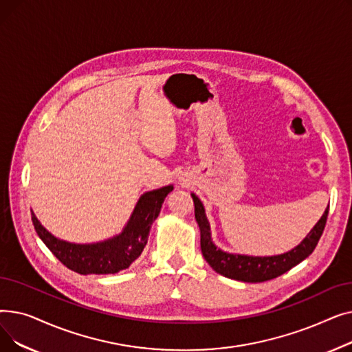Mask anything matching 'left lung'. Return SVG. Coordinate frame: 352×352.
<instances>
[{
    "instance_id": "8db88e82",
    "label": "left lung",
    "mask_w": 352,
    "mask_h": 352,
    "mask_svg": "<svg viewBox=\"0 0 352 352\" xmlns=\"http://www.w3.org/2000/svg\"><path fill=\"white\" fill-rule=\"evenodd\" d=\"M194 207H195V219L201 230V251L207 260V263L212 267L218 274L227 276V278L244 281V283H264L270 281L276 276L283 275L289 271L292 267L304 261L308 255L316 250L322 231L327 224L328 208L324 215L317 223V226L311 230V232L304 238V241L295 247L294 250L274 256H248L228 254L218 250L211 241L210 224L206 217L204 207L195 194H191Z\"/></svg>"
}]
</instances>
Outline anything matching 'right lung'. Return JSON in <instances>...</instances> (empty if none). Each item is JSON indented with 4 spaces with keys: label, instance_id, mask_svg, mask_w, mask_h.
Masks as SVG:
<instances>
[{
    "label": "right lung",
    "instance_id": "add662e5",
    "mask_svg": "<svg viewBox=\"0 0 352 352\" xmlns=\"http://www.w3.org/2000/svg\"><path fill=\"white\" fill-rule=\"evenodd\" d=\"M173 186L145 192L129 218L124 231L104 243L71 244L51 235L36 217L32 215L34 228L50 251L69 270L78 274H116L126 270L141 255L146 245L150 228L161 211L165 197Z\"/></svg>",
    "mask_w": 352,
    "mask_h": 352
}]
</instances>
